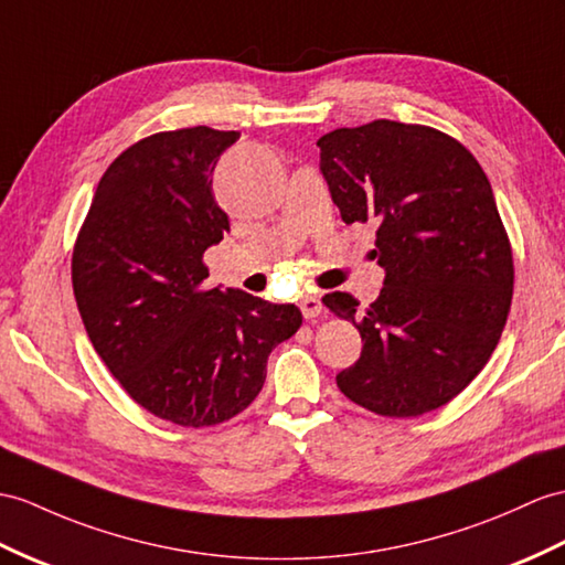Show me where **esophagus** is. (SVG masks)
<instances>
[{
    "label": "esophagus",
    "instance_id": "1",
    "mask_svg": "<svg viewBox=\"0 0 565 565\" xmlns=\"http://www.w3.org/2000/svg\"><path fill=\"white\" fill-rule=\"evenodd\" d=\"M299 309L305 313V319H319L323 313V301L319 295H301Z\"/></svg>",
    "mask_w": 565,
    "mask_h": 565
}]
</instances>
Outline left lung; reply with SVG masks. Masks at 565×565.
Segmentation results:
<instances>
[{
	"label": "left lung",
	"instance_id": "left-lung-1",
	"mask_svg": "<svg viewBox=\"0 0 565 565\" xmlns=\"http://www.w3.org/2000/svg\"><path fill=\"white\" fill-rule=\"evenodd\" d=\"M316 146L340 217L376 225L386 273L366 311L350 292L323 297L364 342L338 388L376 415L419 417L470 386L503 333L513 256L497 199L470 150L419 124L376 119Z\"/></svg>",
	"mask_w": 565,
	"mask_h": 565
}]
</instances>
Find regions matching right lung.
Returning <instances> with one entry per match:
<instances>
[{"label":"right lung","mask_w":565,"mask_h":565,"mask_svg":"<svg viewBox=\"0 0 565 565\" xmlns=\"http://www.w3.org/2000/svg\"><path fill=\"white\" fill-rule=\"evenodd\" d=\"M237 139L194 127L124 150L95 189L72 260L105 366L150 415L191 429L249 407L268 354L301 326L295 305L203 285V254L230 232L211 172Z\"/></svg>","instance_id":"add662e5"}]
</instances>
